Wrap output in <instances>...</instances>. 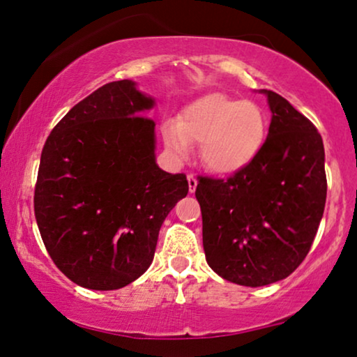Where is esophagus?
I'll list each match as a JSON object with an SVG mask.
<instances>
[{"label":"esophagus","instance_id":"obj_1","mask_svg":"<svg viewBox=\"0 0 357 357\" xmlns=\"http://www.w3.org/2000/svg\"><path fill=\"white\" fill-rule=\"evenodd\" d=\"M187 180H188V190H190V193H193L195 190H197L198 180H197V177H195L193 174H188V175H187Z\"/></svg>","mask_w":357,"mask_h":357}]
</instances>
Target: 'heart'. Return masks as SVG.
I'll return each mask as SVG.
<instances>
[{"instance_id":"1","label":"heart","mask_w":357,"mask_h":357,"mask_svg":"<svg viewBox=\"0 0 357 357\" xmlns=\"http://www.w3.org/2000/svg\"><path fill=\"white\" fill-rule=\"evenodd\" d=\"M268 135L266 116L255 102L211 92L183 110L178 123H165L164 144L175 158H188L202 144L199 158L209 172L232 175L248 167L261 153Z\"/></svg>"}]
</instances>
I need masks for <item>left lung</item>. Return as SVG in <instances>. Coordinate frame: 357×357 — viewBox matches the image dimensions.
<instances>
[{
    "label": "left lung",
    "mask_w": 357,
    "mask_h": 357,
    "mask_svg": "<svg viewBox=\"0 0 357 357\" xmlns=\"http://www.w3.org/2000/svg\"><path fill=\"white\" fill-rule=\"evenodd\" d=\"M271 123L261 153L227 180L199 177L208 265L241 286H266L304 261L324 216L325 149L315 125L284 97L263 91Z\"/></svg>",
    "instance_id": "1"
}]
</instances>
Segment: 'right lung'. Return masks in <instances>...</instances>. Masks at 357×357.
Returning <instances> with one entry per match:
<instances>
[{
    "label": "right lung",
    "mask_w": 357,
    "mask_h": 357,
    "mask_svg": "<svg viewBox=\"0 0 357 357\" xmlns=\"http://www.w3.org/2000/svg\"><path fill=\"white\" fill-rule=\"evenodd\" d=\"M154 105L114 81L76 104L42 149L33 211L58 270L77 286L120 289L154 258L160 226L188 193L185 174L155 164Z\"/></svg>",
    "instance_id": "add662e5"
}]
</instances>
